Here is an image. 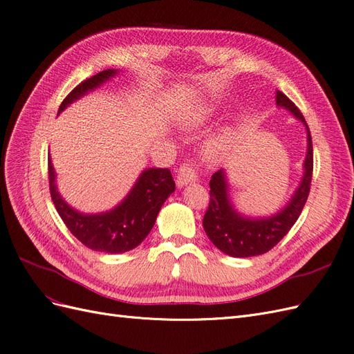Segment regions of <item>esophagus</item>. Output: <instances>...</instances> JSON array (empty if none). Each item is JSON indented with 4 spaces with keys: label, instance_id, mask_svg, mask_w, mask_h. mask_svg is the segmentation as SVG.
Segmentation results:
<instances>
[{
    "label": "esophagus",
    "instance_id": "esophagus-1",
    "mask_svg": "<svg viewBox=\"0 0 354 354\" xmlns=\"http://www.w3.org/2000/svg\"><path fill=\"white\" fill-rule=\"evenodd\" d=\"M196 180H198V176L192 165L186 164L178 169V174H177V186L178 187H185L189 183H195Z\"/></svg>",
    "mask_w": 354,
    "mask_h": 354
}]
</instances>
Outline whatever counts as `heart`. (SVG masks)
<instances>
[{
	"label": "heart",
	"instance_id": "b5f03b06",
	"mask_svg": "<svg viewBox=\"0 0 354 354\" xmlns=\"http://www.w3.org/2000/svg\"><path fill=\"white\" fill-rule=\"evenodd\" d=\"M214 115V109L211 106H202V108L194 109L189 112L183 120H181V125H183L186 130H196L203 125H207L211 121V116ZM232 130L227 127L220 128L218 131L211 134L207 142L203 143L202 153L208 162H217L224 155L227 153L229 147L232 145Z\"/></svg>",
	"mask_w": 354,
	"mask_h": 354
}]
</instances>
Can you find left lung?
Returning a JSON list of instances; mask_svg holds the SVG:
<instances>
[{"label":"left lung","instance_id":"1","mask_svg":"<svg viewBox=\"0 0 354 354\" xmlns=\"http://www.w3.org/2000/svg\"><path fill=\"white\" fill-rule=\"evenodd\" d=\"M276 106L288 111L306 127L307 152L303 164V177L283 208L267 217H248L233 205L226 171L218 169L212 174L209 180V205L202 224L209 241L221 252L230 257L246 259L270 251L294 226L308 196L313 174V145L308 125L301 112L281 91H276Z\"/></svg>","mask_w":354,"mask_h":354}]
</instances>
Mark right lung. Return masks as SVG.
<instances>
[{
  "mask_svg": "<svg viewBox=\"0 0 354 354\" xmlns=\"http://www.w3.org/2000/svg\"><path fill=\"white\" fill-rule=\"evenodd\" d=\"M118 73V69H106L77 85L62 102L59 113L85 94L102 87ZM56 177L55 167L48 156L50 194L63 223L87 248L108 254L127 252L140 245L152 230L164 202L176 190V183L168 168H146L116 207L104 212L87 214L75 209L62 198Z\"/></svg>",
  "mask_w": 354,
  "mask_h": 354,
  "instance_id": "1",
  "label": "right lung"
}]
</instances>
